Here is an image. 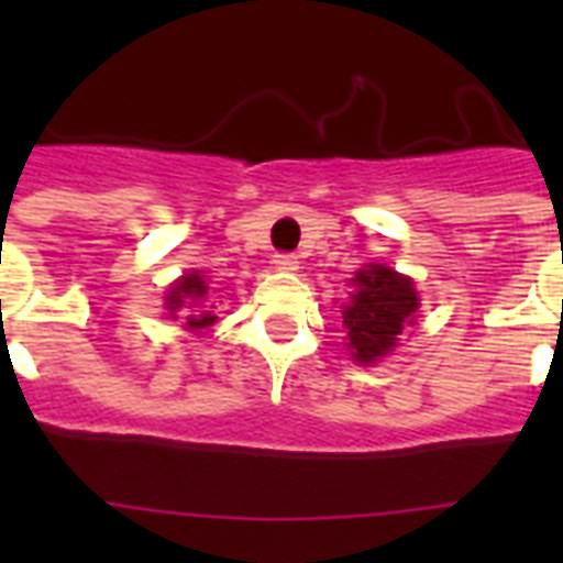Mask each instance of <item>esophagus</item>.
<instances>
[{"label":"esophagus","instance_id":"obj_1","mask_svg":"<svg viewBox=\"0 0 563 563\" xmlns=\"http://www.w3.org/2000/svg\"><path fill=\"white\" fill-rule=\"evenodd\" d=\"M273 265H276V271L292 273L298 271V258L292 256V253H276V256H273Z\"/></svg>","mask_w":563,"mask_h":563}]
</instances>
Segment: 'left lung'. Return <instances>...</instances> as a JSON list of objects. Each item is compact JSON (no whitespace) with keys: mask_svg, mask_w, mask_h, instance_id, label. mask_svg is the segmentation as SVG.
I'll use <instances>...</instances> for the list:
<instances>
[{"mask_svg":"<svg viewBox=\"0 0 563 563\" xmlns=\"http://www.w3.org/2000/svg\"><path fill=\"white\" fill-rule=\"evenodd\" d=\"M352 282V305L343 307V330L350 338L346 346L357 363H375L391 352L402 327L411 324L420 298L411 278L383 265L363 267Z\"/></svg>","mask_w":563,"mask_h":563,"instance_id":"8db88e82","label":"left lung"}]
</instances>
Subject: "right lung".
<instances>
[{
	"instance_id": "1",
	"label": "right lung",
	"mask_w": 563,
	"mask_h": 563,
	"mask_svg": "<svg viewBox=\"0 0 563 563\" xmlns=\"http://www.w3.org/2000/svg\"><path fill=\"white\" fill-rule=\"evenodd\" d=\"M206 292H208V285L202 282L200 273H186V276L177 282V285L168 290V310H172V316L180 307H197V310H191V316H186V327L188 330H202V327H211L213 321H217V316H213L211 310H206V305H200V301H206Z\"/></svg>"
}]
</instances>
